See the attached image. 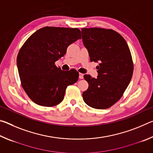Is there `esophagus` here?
<instances>
[{
  "label": "esophagus",
  "instance_id": "esophagus-1",
  "mask_svg": "<svg viewBox=\"0 0 153 153\" xmlns=\"http://www.w3.org/2000/svg\"><path fill=\"white\" fill-rule=\"evenodd\" d=\"M79 79H83V78H84V74L79 73Z\"/></svg>",
  "mask_w": 153,
  "mask_h": 153
}]
</instances>
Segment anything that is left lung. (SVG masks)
<instances>
[{"label": "left lung", "instance_id": "obj_1", "mask_svg": "<svg viewBox=\"0 0 153 153\" xmlns=\"http://www.w3.org/2000/svg\"><path fill=\"white\" fill-rule=\"evenodd\" d=\"M82 34L90 61L99 63L97 78L84 75L88 88L83 92V99L90 107L108 108L120 99L131 81L130 51L125 39L113 30L82 28Z\"/></svg>", "mask_w": 153, "mask_h": 153}]
</instances>
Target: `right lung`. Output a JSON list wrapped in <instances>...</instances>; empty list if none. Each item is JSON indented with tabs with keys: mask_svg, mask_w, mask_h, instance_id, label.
Returning a JSON list of instances; mask_svg holds the SVG:
<instances>
[{
	"mask_svg": "<svg viewBox=\"0 0 153 153\" xmlns=\"http://www.w3.org/2000/svg\"><path fill=\"white\" fill-rule=\"evenodd\" d=\"M78 39L77 28L45 27L36 31L21 48L17 65L23 88L33 102L43 107L60 103L69 85L76 83V69L62 71L55 63Z\"/></svg>",
	"mask_w": 153,
	"mask_h": 153,
	"instance_id": "obj_1",
	"label": "right lung"
}]
</instances>
